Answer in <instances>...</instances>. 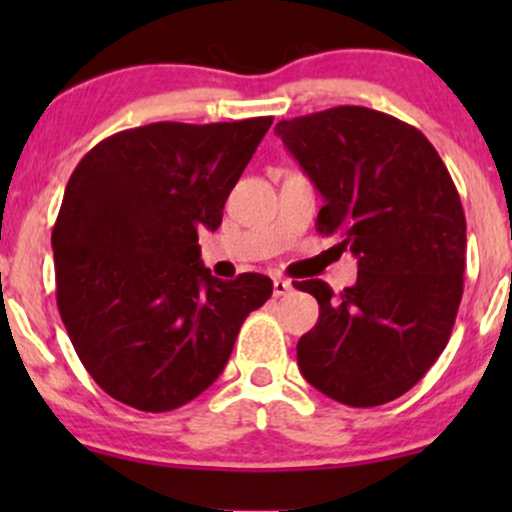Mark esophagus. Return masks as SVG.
Here are the masks:
<instances>
[{
	"label": "esophagus",
	"instance_id": "esophagus-1",
	"mask_svg": "<svg viewBox=\"0 0 512 512\" xmlns=\"http://www.w3.org/2000/svg\"><path fill=\"white\" fill-rule=\"evenodd\" d=\"M293 291V284L289 279H274V296H286V293Z\"/></svg>",
	"mask_w": 512,
	"mask_h": 512
}]
</instances>
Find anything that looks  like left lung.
I'll return each mask as SVG.
<instances>
[{"label": "left lung", "mask_w": 512, "mask_h": 512, "mask_svg": "<svg viewBox=\"0 0 512 512\" xmlns=\"http://www.w3.org/2000/svg\"><path fill=\"white\" fill-rule=\"evenodd\" d=\"M274 132L325 197L317 231L358 257L342 293L296 284L320 303L296 346L303 378L349 407L392 402L443 354L460 308L467 221L455 182L419 129L361 105Z\"/></svg>", "instance_id": "8db88e82"}]
</instances>
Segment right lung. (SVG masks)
<instances>
[{
	"instance_id": "right-lung-1",
	"label": "right lung",
	"mask_w": 512,
	"mask_h": 512,
	"mask_svg": "<svg viewBox=\"0 0 512 512\" xmlns=\"http://www.w3.org/2000/svg\"><path fill=\"white\" fill-rule=\"evenodd\" d=\"M274 117L154 122L103 139L67 182L52 228L57 308L76 354L117 402L170 411L226 368L272 279L221 281L199 260V228L221 226Z\"/></svg>"
}]
</instances>
